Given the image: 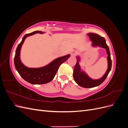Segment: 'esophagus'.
Returning a JSON list of instances; mask_svg holds the SVG:
<instances>
[{
  "label": "esophagus",
  "mask_w": 128,
  "mask_h": 128,
  "mask_svg": "<svg viewBox=\"0 0 128 128\" xmlns=\"http://www.w3.org/2000/svg\"><path fill=\"white\" fill-rule=\"evenodd\" d=\"M76 54H77V51H72L71 52L70 54H71V56H74L76 55Z\"/></svg>",
  "instance_id": "obj_1"
}]
</instances>
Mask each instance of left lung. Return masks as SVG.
Segmentation results:
<instances>
[{
    "instance_id": "8db88e82",
    "label": "left lung",
    "mask_w": 128,
    "mask_h": 128,
    "mask_svg": "<svg viewBox=\"0 0 128 128\" xmlns=\"http://www.w3.org/2000/svg\"><path fill=\"white\" fill-rule=\"evenodd\" d=\"M88 36L90 37V40L92 42V46L93 47H97L105 48L106 50L107 56L108 68L105 74L101 78L98 80H93L91 78L81 70L79 64L80 59L79 56L77 57V62L75 66L73 72V77L76 83L78 86L85 88H91L97 86L101 84L105 80L108 74L111 70L112 68V60L110 58V53L109 48L107 45L105 39L102 37L99 36V34L94 33H88Z\"/></svg>"
}]
</instances>
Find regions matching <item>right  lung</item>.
Here are the masks:
<instances>
[{"instance_id": "right-lung-1", "label": "right lung", "mask_w": 128, "mask_h": 128, "mask_svg": "<svg viewBox=\"0 0 128 128\" xmlns=\"http://www.w3.org/2000/svg\"><path fill=\"white\" fill-rule=\"evenodd\" d=\"M37 33L43 34L44 32L40 31H35L30 34H26L23 37L21 42L18 46L15 51L14 62L16 70L23 79L27 82L32 84H44L51 82L53 80L60 66L66 61L70 56V55L67 54L58 58L49 64L42 67L29 68L26 67L22 63L20 57L22 45L27 37Z\"/></svg>"}]
</instances>
